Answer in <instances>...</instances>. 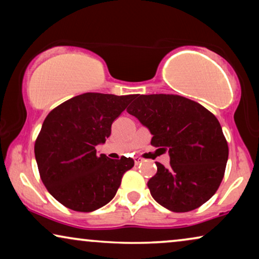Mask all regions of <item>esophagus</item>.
I'll use <instances>...</instances> for the list:
<instances>
[{"label":"esophagus","mask_w":259,"mask_h":259,"mask_svg":"<svg viewBox=\"0 0 259 259\" xmlns=\"http://www.w3.org/2000/svg\"><path fill=\"white\" fill-rule=\"evenodd\" d=\"M144 159L143 158H140V157H134V162H136V165H138V164H140L141 161H143Z\"/></svg>","instance_id":"1"}]
</instances>
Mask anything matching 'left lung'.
Listing matches in <instances>:
<instances>
[{"instance_id": "left-lung-1", "label": "left lung", "mask_w": 259, "mask_h": 259, "mask_svg": "<svg viewBox=\"0 0 259 259\" xmlns=\"http://www.w3.org/2000/svg\"><path fill=\"white\" fill-rule=\"evenodd\" d=\"M127 112L152 133L151 145L168 151L169 166L155 162L152 197L173 212L201 206L224 178L229 146L221 123L198 102L175 94L134 95Z\"/></svg>"}]
</instances>
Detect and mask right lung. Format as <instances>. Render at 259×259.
<instances>
[{
  "label": "right lung",
  "mask_w": 259,
  "mask_h": 259,
  "mask_svg": "<svg viewBox=\"0 0 259 259\" xmlns=\"http://www.w3.org/2000/svg\"><path fill=\"white\" fill-rule=\"evenodd\" d=\"M133 97L83 93L46 116L35 140V158L42 183L63 206L92 212L115 196L134 160L98 155L95 146L111 136L113 121Z\"/></svg>",
  "instance_id": "add662e5"
}]
</instances>
